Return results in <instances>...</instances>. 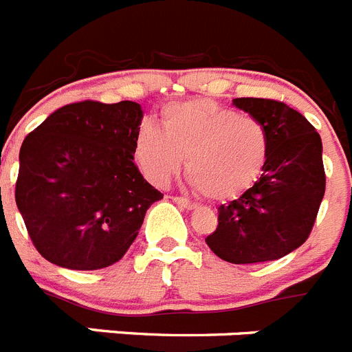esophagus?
<instances>
[{"instance_id":"34e87169","label":"esophagus","mask_w":352,"mask_h":352,"mask_svg":"<svg viewBox=\"0 0 352 352\" xmlns=\"http://www.w3.org/2000/svg\"><path fill=\"white\" fill-rule=\"evenodd\" d=\"M173 201H175L177 206L184 207V209H189V210L197 209V204L191 200H188V198H184V197H173Z\"/></svg>"}]
</instances>
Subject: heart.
<instances>
[{
  "label": "heart",
  "instance_id": "b5f03b06",
  "mask_svg": "<svg viewBox=\"0 0 352 352\" xmlns=\"http://www.w3.org/2000/svg\"><path fill=\"white\" fill-rule=\"evenodd\" d=\"M267 152V131L258 118L212 100L170 104L163 129L143 124L134 142L136 163L152 184L166 186L186 161L189 184L210 200L246 191L264 170Z\"/></svg>",
  "mask_w": 352,
  "mask_h": 352
}]
</instances>
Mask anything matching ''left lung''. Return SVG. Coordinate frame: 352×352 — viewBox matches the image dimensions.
Returning <instances> with one entry per match:
<instances>
[{"mask_svg": "<svg viewBox=\"0 0 352 352\" xmlns=\"http://www.w3.org/2000/svg\"><path fill=\"white\" fill-rule=\"evenodd\" d=\"M234 104L264 124L267 161L261 179L218 207L206 243L230 264L282 258L308 239L326 189L322 142L316 127L285 102L241 97Z\"/></svg>", "mask_w": 352, "mask_h": 352, "instance_id": "obj_1", "label": "left lung"}]
</instances>
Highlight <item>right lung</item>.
<instances>
[{
    "mask_svg": "<svg viewBox=\"0 0 352 352\" xmlns=\"http://www.w3.org/2000/svg\"><path fill=\"white\" fill-rule=\"evenodd\" d=\"M143 111L133 100L67 104L24 138L15 204L36 252L60 267L115 264L161 200L134 164Z\"/></svg>",
    "mask_w": 352,
    "mask_h": 352,
    "instance_id": "add662e5",
    "label": "right lung"
}]
</instances>
